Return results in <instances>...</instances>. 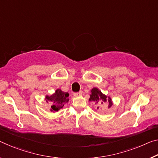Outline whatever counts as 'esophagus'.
<instances>
[{
  "mask_svg": "<svg viewBox=\"0 0 158 158\" xmlns=\"http://www.w3.org/2000/svg\"><path fill=\"white\" fill-rule=\"evenodd\" d=\"M81 94H82V91H79V92H74V93H73L74 96H81Z\"/></svg>",
  "mask_w": 158,
  "mask_h": 158,
  "instance_id": "1",
  "label": "esophagus"
}]
</instances>
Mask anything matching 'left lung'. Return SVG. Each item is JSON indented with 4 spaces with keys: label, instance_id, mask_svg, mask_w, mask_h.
Returning a JSON list of instances; mask_svg holds the SVG:
<instances>
[{
    "label": "left lung",
    "instance_id": "left-lung-1",
    "mask_svg": "<svg viewBox=\"0 0 158 158\" xmlns=\"http://www.w3.org/2000/svg\"><path fill=\"white\" fill-rule=\"evenodd\" d=\"M89 101L94 102V103L98 105H102L104 102H107L108 107H111L112 105L110 98H107L106 95L102 94V92L99 91L97 88H94L91 90V94L90 96Z\"/></svg>",
    "mask_w": 158,
    "mask_h": 158
}]
</instances>
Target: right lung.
<instances>
[{"mask_svg":"<svg viewBox=\"0 0 158 158\" xmlns=\"http://www.w3.org/2000/svg\"><path fill=\"white\" fill-rule=\"evenodd\" d=\"M69 94L62 91L61 90H56V93L51 96H46L47 101L51 102L52 111L57 112L63 107L64 105L69 101Z\"/></svg>","mask_w":158,"mask_h":158,"instance_id":"1","label":"right lung"}]
</instances>
